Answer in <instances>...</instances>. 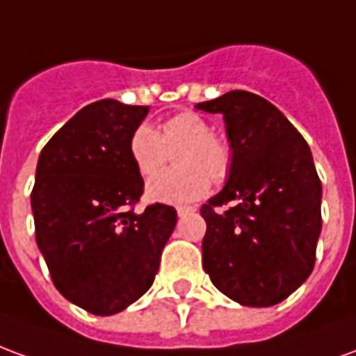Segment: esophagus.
<instances>
[{
	"mask_svg": "<svg viewBox=\"0 0 356 356\" xmlns=\"http://www.w3.org/2000/svg\"><path fill=\"white\" fill-rule=\"evenodd\" d=\"M194 208H191V206H177V216L183 217L186 216V213H193Z\"/></svg>",
	"mask_w": 356,
	"mask_h": 356,
	"instance_id": "esophagus-1",
	"label": "esophagus"
}]
</instances>
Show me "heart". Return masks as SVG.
Instances as JSON below:
<instances>
[{
  "label": "heart",
  "instance_id": "b5f03b06",
  "mask_svg": "<svg viewBox=\"0 0 356 356\" xmlns=\"http://www.w3.org/2000/svg\"><path fill=\"white\" fill-rule=\"evenodd\" d=\"M175 149L179 170L156 176ZM129 158L140 177L156 176L148 181L147 196L162 204L198 200L209 191V179L223 181L231 170L229 147L213 137L208 122L194 112L168 118L158 133L139 125L129 137Z\"/></svg>",
  "mask_w": 356,
  "mask_h": 356
}]
</instances>
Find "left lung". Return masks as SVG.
<instances>
[{
	"mask_svg": "<svg viewBox=\"0 0 356 356\" xmlns=\"http://www.w3.org/2000/svg\"><path fill=\"white\" fill-rule=\"evenodd\" d=\"M196 108L223 114L232 150L227 183L200 209L204 270L240 305H276L314 267L322 185L311 148L259 95L231 91ZM229 201L231 209H216Z\"/></svg>",
	"mask_w": 356,
	"mask_h": 356,
	"instance_id": "8db88e82",
	"label": "left lung"
}]
</instances>
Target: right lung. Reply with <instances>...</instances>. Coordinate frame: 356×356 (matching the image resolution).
<instances>
[{"label":"right lung","mask_w":356,"mask_h":356,"mask_svg":"<svg viewBox=\"0 0 356 356\" xmlns=\"http://www.w3.org/2000/svg\"><path fill=\"white\" fill-rule=\"evenodd\" d=\"M147 114L114 99L91 102L51 137L35 168V242L53 284L99 316L124 311L152 286L177 223L171 206L129 209L145 186L129 137Z\"/></svg>","instance_id":"obj_1"}]
</instances>
